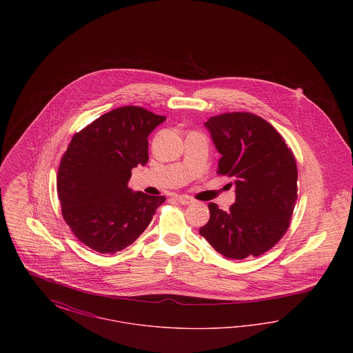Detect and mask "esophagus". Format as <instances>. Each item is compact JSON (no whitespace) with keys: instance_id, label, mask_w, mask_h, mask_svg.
Segmentation results:
<instances>
[{"instance_id":"esophagus-1","label":"esophagus","mask_w":353,"mask_h":353,"mask_svg":"<svg viewBox=\"0 0 353 353\" xmlns=\"http://www.w3.org/2000/svg\"><path fill=\"white\" fill-rule=\"evenodd\" d=\"M176 200L180 202L181 205H189V203H192V202H193V199H190L189 196H177V197H176Z\"/></svg>"}]
</instances>
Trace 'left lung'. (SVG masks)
Instances as JSON below:
<instances>
[{
	"label": "left lung",
	"mask_w": 353,
	"mask_h": 353,
	"mask_svg": "<svg viewBox=\"0 0 353 353\" xmlns=\"http://www.w3.org/2000/svg\"><path fill=\"white\" fill-rule=\"evenodd\" d=\"M221 153L217 173L232 177L235 202L228 212L209 203L200 234L229 259L258 256L285 235L298 200V169L285 139L250 112H228L205 123Z\"/></svg>",
	"instance_id": "left-lung-1"
}]
</instances>
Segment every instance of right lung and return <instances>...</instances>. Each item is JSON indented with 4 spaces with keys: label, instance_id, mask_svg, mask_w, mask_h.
I'll list each match as a JSON object with an SVG mask.
<instances>
[{
    "label": "right lung",
    "instance_id": "obj_1",
    "mask_svg": "<svg viewBox=\"0 0 353 353\" xmlns=\"http://www.w3.org/2000/svg\"><path fill=\"white\" fill-rule=\"evenodd\" d=\"M164 120L143 107L125 105L72 136L57 190L63 219L90 249L115 254L132 245L165 201L128 188L132 168L148 161V136Z\"/></svg>",
    "mask_w": 353,
    "mask_h": 353
}]
</instances>
